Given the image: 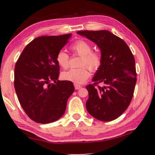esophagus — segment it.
<instances>
[{"label": "esophagus", "mask_w": 155, "mask_h": 155, "mask_svg": "<svg viewBox=\"0 0 155 155\" xmlns=\"http://www.w3.org/2000/svg\"><path fill=\"white\" fill-rule=\"evenodd\" d=\"M74 88H75V90H79V89L81 87V86L80 85H78V84H76V83H74Z\"/></svg>", "instance_id": "1"}]
</instances>
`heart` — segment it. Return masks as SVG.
I'll list each match as a JSON object with an SVG mask.
<instances>
[{"label": "heart", "instance_id": "heart-1", "mask_svg": "<svg viewBox=\"0 0 155 155\" xmlns=\"http://www.w3.org/2000/svg\"><path fill=\"white\" fill-rule=\"evenodd\" d=\"M70 48L74 54L80 56L79 68H72L62 73L64 79L73 83L81 84L90 77V70L96 72L102 64V57L98 52L92 51V46L87 41L79 40L70 46ZM57 64L64 69H67L70 65V57L65 51H60L56 56Z\"/></svg>", "mask_w": 155, "mask_h": 155}]
</instances>
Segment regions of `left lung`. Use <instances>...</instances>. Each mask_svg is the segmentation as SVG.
<instances>
[{"label":"left lung","mask_w":155,"mask_h":155,"mask_svg":"<svg viewBox=\"0 0 155 155\" xmlns=\"http://www.w3.org/2000/svg\"><path fill=\"white\" fill-rule=\"evenodd\" d=\"M77 33L96 43L101 51L102 64L93 78L94 83L86 86L89 92L86 108L97 120L111 121L127 110L133 98L137 81L135 58L127 43L108 31Z\"/></svg>","instance_id":"1"}]
</instances>
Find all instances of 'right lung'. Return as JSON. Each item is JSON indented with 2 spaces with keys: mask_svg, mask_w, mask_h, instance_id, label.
Here are the masks:
<instances>
[{
  "mask_svg": "<svg viewBox=\"0 0 155 155\" xmlns=\"http://www.w3.org/2000/svg\"><path fill=\"white\" fill-rule=\"evenodd\" d=\"M70 37L71 33L38 37L26 46L15 63V92L20 105L34 122L48 124L59 119L74 92L71 81L58 80L56 60Z\"/></svg>",
  "mask_w": 155,
  "mask_h": 155,
  "instance_id": "right-lung-1",
  "label": "right lung"
}]
</instances>
